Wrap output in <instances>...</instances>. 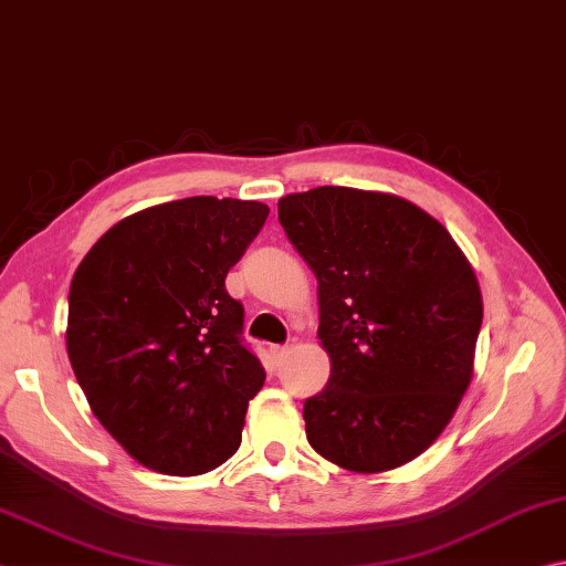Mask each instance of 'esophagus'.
Wrapping results in <instances>:
<instances>
[{
    "mask_svg": "<svg viewBox=\"0 0 566 566\" xmlns=\"http://www.w3.org/2000/svg\"><path fill=\"white\" fill-rule=\"evenodd\" d=\"M271 355H273V360H275V363H283V360L289 358V355H291V348H289V345H273V348H271Z\"/></svg>",
    "mask_w": 566,
    "mask_h": 566,
    "instance_id": "34e87169",
    "label": "esophagus"
}]
</instances>
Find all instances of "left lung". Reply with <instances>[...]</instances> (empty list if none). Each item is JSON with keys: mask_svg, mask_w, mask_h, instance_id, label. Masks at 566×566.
Here are the masks:
<instances>
[{"mask_svg": "<svg viewBox=\"0 0 566 566\" xmlns=\"http://www.w3.org/2000/svg\"><path fill=\"white\" fill-rule=\"evenodd\" d=\"M318 277L325 390L305 400L311 448L343 470L388 472L430 448L470 388L482 293L468 255L408 198L318 186L277 201Z\"/></svg>", "mask_w": 566, "mask_h": 566, "instance_id": "left-lung-1", "label": "left lung"}]
</instances>
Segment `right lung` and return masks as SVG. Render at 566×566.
Listing matches in <instances>:
<instances>
[{
	"label": "right lung",
	"instance_id": "1",
	"mask_svg": "<svg viewBox=\"0 0 566 566\" xmlns=\"http://www.w3.org/2000/svg\"><path fill=\"white\" fill-rule=\"evenodd\" d=\"M271 208L191 196L132 213L72 277L66 353L96 420L144 468L193 478L241 448L265 370L226 291Z\"/></svg>",
	"mask_w": 566,
	"mask_h": 566
}]
</instances>
